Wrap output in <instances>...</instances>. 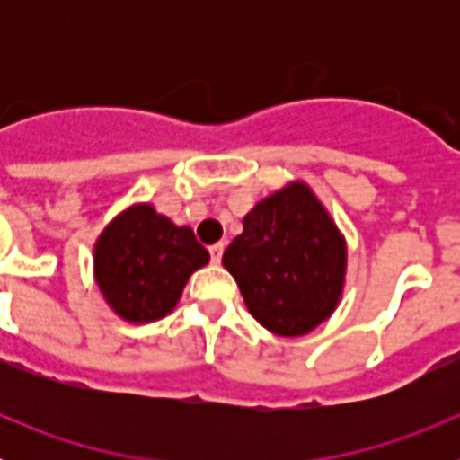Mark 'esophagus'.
<instances>
[{
  "label": "esophagus",
  "instance_id": "esophagus-1",
  "mask_svg": "<svg viewBox=\"0 0 460 460\" xmlns=\"http://www.w3.org/2000/svg\"><path fill=\"white\" fill-rule=\"evenodd\" d=\"M223 251H226V243H223V242H218V243H214V246H209V258H211V262H214V265H218V262H221Z\"/></svg>",
  "mask_w": 460,
  "mask_h": 460
}]
</instances>
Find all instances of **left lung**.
Here are the masks:
<instances>
[{"instance_id":"8db88e82","label":"left lung","mask_w":460,"mask_h":460,"mask_svg":"<svg viewBox=\"0 0 460 460\" xmlns=\"http://www.w3.org/2000/svg\"><path fill=\"white\" fill-rule=\"evenodd\" d=\"M223 267L262 327L302 336L336 308L345 243L308 186L290 184L243 218V233L226 249Z\"/></svg>"}]
</instances>
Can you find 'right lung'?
I'll return each instance as SVG.
<instances>
[{"label": "right lung", "mask_w": 460, "mask_h": 460, "mask_svg": "<svg viewBox=\"0 0 460 460\" xmlns=\"http://www.w3.org/2000/svg\"><path fill=\"white\" fill-rule=\"evenodd\" d=\"M96 280L121 318H164L209 253L190 227H177L149 205L121 214L96 243Z\"/></svg>", "instance_id": "right-lung-1"}]
</instances>
